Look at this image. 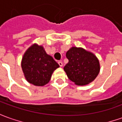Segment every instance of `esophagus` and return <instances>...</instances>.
I'll return each instance as SVG.
<instances>
[{
  "instance_id": "obj_1",
  "label": "esophagus",
  "mask_w": 122,
  "mask_h": 122,
  "mask_svg": "<svg viewBox=\"0 0 122 122\" xmlns=\"http://www.w3.org/2000/svg\"><path fill=\"white\" fill-rule=\"evenodd\" d=\"M58 64L60 66H63V63H62V61H59Z\"/></svg>"
}]
</instances>
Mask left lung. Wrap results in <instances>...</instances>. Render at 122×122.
Here are the masks:
<instances>
[{
  "instance_id": "left-lung-1",
  "label": "left lung",
  "mask_w": 122,
  "mask_h": 122,
  "mask_svg": "<svg viewBox=\"0 0 122 122\" xmlns=\"http://www.w3.org/2000/svg\"><path fill=\"white\" fill-rule=\"evenodd\" d=\"M68 62L64 67L68 79L79 86L88 84L95 79L100 71L99 61L93 54L73 47L66 52Z\"/></svg>"
}]
</instances>
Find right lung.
Listing matches in <instances>:
<instances>
[{"label":"right lung","mask_w":122,"mask_h":122,"mask_svg":"<svg viewBox=\"0 0 122 122\" xmlns=\"http://www.w3.org/2000/svg\"><path fill=\"white\" fill-rule=\"evenodd\" d=\"M59 65L46 54L42 46L33 45L24 54L21 68L26 80L36 86H43L49 81L54 70Z\"/></svg>","instance_id":"1"}]
</instances>
